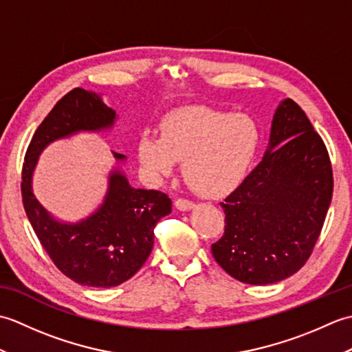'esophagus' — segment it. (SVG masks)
Returning a JSON list of instances; mask_svg holds the SVG:
<instances>
[{
	"mask_svg": "<svg viewBox=\"0 0 352 352\" xmlns=\"http://www.w3.org/2000/svg\"><path fill=\"white\" fill-rule=\"evenodd\" d=\"M175 207L178 208V210H182V212H189V210H192L193 207H195V204H193L192 201L180 198V199L175 201Z\"/></svg>",
	"mask_w": 352,
	"mask_h": 352,
	"instance_id": "1",
	"label": "esophagus"
}]
</instances>
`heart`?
<instances>
[{
  "label": "heart",
  "mask_w": 352,
  "mask_h": 352,
  "mask_svg": "<svg viewBox=\"0 0 352 352\" xmlns=\"http://www.w3.org/2000/svg\"><path fill=\"white\" fill-rule=\"evenodd\" d=\"M260 144L257 122L246 113L188 107L164 118L162 136L144 133L138 155L155 182L175 174L184 162V178L199 195L219 198L242 183Z\"/></svg>",
  "instance_id": "b5f03b06"
}]
</instances>
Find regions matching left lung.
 I'll use <instances>...</instances> for the list:
<instances>
[{
    "mask_svg": "<svg viewBox=\"0 0 352 352\" xmlns=\"http://www.w3.org/2000/svg\"><path fill=\"white\" fill-rule=\"evenodd\" d=\"M333 197L324 140L295 101L275 110L263 159L221 203L226 230L212 254L233 278L265 286L310 257Z\"/></svg>",
    "mask_w": 352,
    "mask_h": 352,
    "instance_id": "1",
    "label": "left lung"
}]
</instances>
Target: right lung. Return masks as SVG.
Instances as JSON below:
<instances>
[{
    "instance_id": "add662e5",
    "label": "right lung",
    "mask_w": 352,
    "mask_h": 352,
    "mask_svg": "<svg viewBox=\"0 0 352 352\" xmlns=\"http://www.w3.org/2000/svg\"><path fill=\"white\" fill-rule=\"evenodd\" d=\"M116 119V111L104 104L100 94L74 89L37 126L22 168L27 218L54 265L81 286L107 289L131 278L151 254L155 223L172 210L166 193L133 188L121 169L126 157L115 151L106 195L85 219H57L36 198L33 174L45 148L78 133L109 131Z\"/></svg>"
}]
</instances>
